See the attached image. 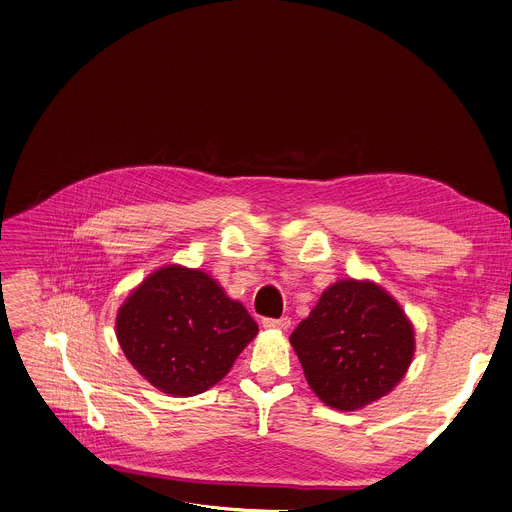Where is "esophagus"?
<instances>
[{
	"label": "esophagus",
	"instance_id": "obj_1",
	"mask_svg": "<svg viewBox=\"0 0 512 512\" xmlns=\"http://www.w3.org/2000/svg\"><path fill=\"white\" fill-rule=\"evenodd\" d=\"M291 324V320L287 316L281 318H263V328L267 330H287Z\"/></svg>",
	"mask_w": 512,
	"mask_h": 512
}]
</instances>
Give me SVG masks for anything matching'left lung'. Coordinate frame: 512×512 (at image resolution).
I'll list each match as a JSON object with an SVG mask.
<instances>
[{"instance_id":"1","label":"left lung","mask_w":512,"mask_h":512,"mask_svg":"<svg viewBox=\"0 0 512 512\" xmlns=\"http://www.w3.org/2000/svg\"><path fill=\"white\" fill-rule=\"evenodd\" d=\"M289 342L318 399L356 411L403 381L415 354V328L387 289L348 277L322 291Z\"/></svg>"}]
</instances>
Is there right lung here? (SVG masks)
<instances>
[{
  "instance_id": "right-lung-1",
  "label": "right lung",
  "mask_w": 512,
  "mask_h": 512,
  "mask_svg": "<svg viewBox=\"0 0 512 512\" xmlns=\"http://www.w3.org/2000/svg\"><path fill=\"white\" fill-rule=\"evenodd\" d=\"M115 330L145 381L170 397H194L225 379L259 326L212 275L172 263L131 291Z\"/></svg>"
}]
</instances>
